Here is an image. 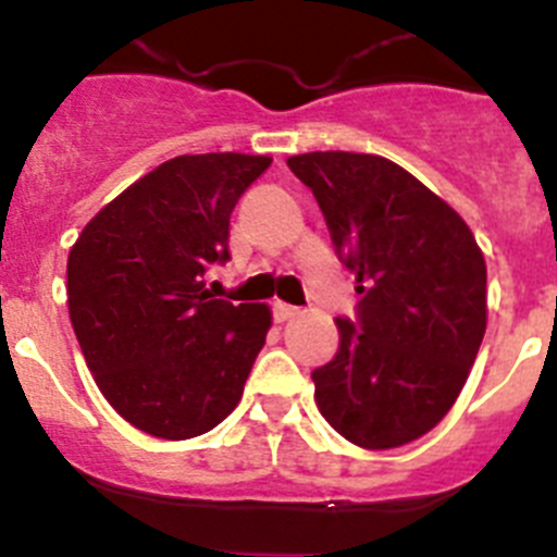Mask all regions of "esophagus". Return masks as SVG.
Segmentation results:
<instances>
[{
    "mask_svg": "<svg viewBox=\"0 0 557 557\" xmlns=\"http://www.w3.org/2000/svg\"><path fill=\"white\" fill-rule=\"evenodd\" d=\"M298 312H301V309L289 307V304H284V301H275L273 304V321L275 323L289 321V318H295V314H298Z\"/></svg>",
    "mask_w": 557,
    "mask_h": 557,
    "instance_id": "obj_1",
    "label": "esophagus"
}]
</instances>
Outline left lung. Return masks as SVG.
<instances>
[{"label":"left lung","mask_w":557,"mask_h":557,"mask_svg":"<svg viewBox=\"0 0 557 557\" xmlns=\"http://www.w3.org/2000/svg\"><path fill=\"white\" fill-rule=\"evenodd\" d=\"M312 189L359 304L314 368V401L362 449L426 435L460 396L485 334V259L451 206L382 156L287 159Z\"/></svg>","instance_id":"8db88e82"}]
</instances>
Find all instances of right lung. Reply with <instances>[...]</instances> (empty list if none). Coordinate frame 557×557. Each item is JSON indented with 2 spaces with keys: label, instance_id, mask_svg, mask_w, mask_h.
<instances>
[{
  "label": "right lung",
  "instance_id": "right-lung-1",
  "mask_svg": "<svg viewBox=\"0 0 557 557\" xmlns=\"http://www.w3.org/2000/svg\"><path fill=\"white\" fill-rule=\"evenodd\" d=\"M268 166V156L245 152L164 161L69 250V318L88 371L147 435H203L243 398L270 309L211 298L203 278L231 259V211Z\"/></svg>",
  "mask_w": 557,
  "mask_h": 557
}]
</instances>
